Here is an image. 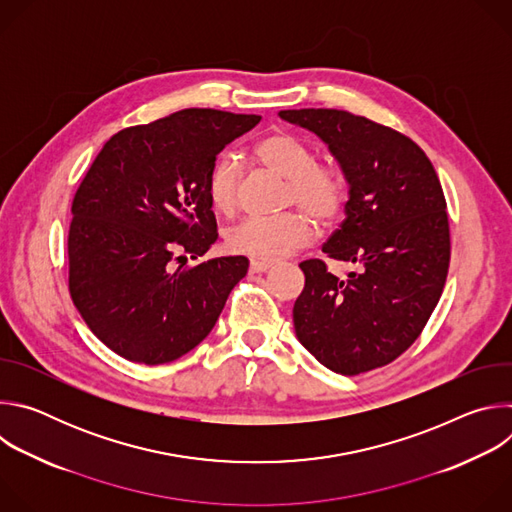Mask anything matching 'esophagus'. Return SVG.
Here are the masks:
<instances>
[{
  "mask_svg": "<svg viewBox=\"0 0 512 512\" xmlns=\"http://www.w3.org/2000/svg\"><path fill=\"white\" fill-rule=\"evenodd\" d=\"M273 267V263L271 261H259V259H253L251 263H249V271L251 273H263V271H267V269H271Z\"/></svg>",
  "mask_w": 512,
  "mask_h": 512,
  "instance_id": "1",
  "label": "esophagus"
}]
</instances>
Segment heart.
Listing matches in <instances>:
<instances>
[{"label": "heart", "mask_w": 512, "mask_h": 512, "mask_svg": "<svg viewBox=\"0 0 512 512\" xmlns=\"http://www.w3.org/2000/svg\"><path fill=\"white\" fill-rule=\"evenodd\" d=\"M255 158L287 180V202H296L320 225L332 223L346 200L344 176L332 166L316 164L312 145L283 129L271 131L255 145ZM206 192L214 210L229 214L237 206L239 166L218 158L210 168ZM312 223L304 212L251 216L227 233V247L237 255L263 261L279 259L312 239Z\"/></svg>", "instance_id": "obj_1"}]
</instances>
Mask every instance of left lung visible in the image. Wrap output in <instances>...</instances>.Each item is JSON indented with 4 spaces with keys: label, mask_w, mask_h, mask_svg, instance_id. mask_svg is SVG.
Segmentation results:
<instances>
[{
    "label": "left lung",
    "mask_w": 512,
    "mask_h": 512,
    "mask_svg": "<svg viewBox=\"0 0 512 512\" xmlns=\"http://www.w3.org/2000/svg\"><path fill=\"white\" fill-rule=\"evenodd\" d=\"M279 117L316 133L340 164L348 202L322 251L356 265L336 277L322 259L300 263L296 336L334 373L385 367L417 340L444 291L450 225L440 178L415 141L367 117L338 109Z\"/></svg>",
    "instance_id": "1"
}]
</instances>
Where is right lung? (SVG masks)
Listing matches in <instances>:
<instances>
[{
	"mask_svg": "<svg viewBox=\"0 0 512 512\" xmlns=\"http://www.w3.org/2000/svg\"><path fill=\"white\" fill-rule=\"evenodd\" d=\"M259 121L182 109L115 133L83 178L72 200L68 289L91 332L119 356L141 364L184 356L247 275L243 255L186 261L218 239L206 192L216 156Z\"/></svg>",
	"mask_w": 512,
	"mask_h": 512,
	"instance_id": "right-lung-1",
	"label": "right lung"
}]
</instances>
